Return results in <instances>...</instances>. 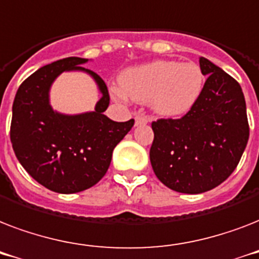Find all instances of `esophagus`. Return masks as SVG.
<instances>
[{
    "mask_svg": "<svg viewBox=\"0 0 259 259\" xmlns=\"http://www.w3.org/2000/svg\"><path fill=\"white\" fill-rule=\"evenodd\" d=\"M148 122H150V118L148 117V115L141 113L136 114V126L145 125V123H148Z\"/></svg>",
    "mask_w": 259,
    "mask_h": 259,
    "instance_id": "34e87169",
    "label": "esophagus"
}]
</instances>
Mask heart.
Listing matches in <instances>:
<instances>
[{
	"label": "heart",
	"mask_w": 259,
	"mask_h": 259,
	"mask_svg": "<svg viewBox=\"0 0 259 259\" xmlns=\"http://www.w3.org/2000/svg\"><path fill=\"white\" fill-rule=\"evenodd\" d=\"M121 87L111 93L118 101L130 98L164 117H179L192 110L204 89V75L195 63L175 60L154 62L132 67L122 74Z\"/></svg>",
	"instance_id": "heart-1"
}]
</instances>
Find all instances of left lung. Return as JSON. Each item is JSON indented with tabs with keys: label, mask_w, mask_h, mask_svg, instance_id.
Listing matches in <instances>:
<instances>
[{
	"label": "left lung",
	"mask_w": 259,
	"mask_h": 259,
	"mask_svg": "<svg viewBox=\"0 0 259 259\" xmlns=\"http://www.w3.org/2000/svg\"><path fill=\"white\" fill-rule=\"evenodd\" d=\"M197 103L180 119L152 122L150 164L168 188L201 193L222 184L237 168L249 140L246 102L239 83L208 59Z\"/></svg>",
	"instance_id": "left-lung-1"
}]
</instances>
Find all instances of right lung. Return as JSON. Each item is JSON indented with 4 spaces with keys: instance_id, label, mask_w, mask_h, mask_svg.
Segmentation results:
<instances>
[{
    "instance_id": "add662e5",
    "label": "right lung",
    "mask_w": 259,
    "mask_h": 259,
    "mask_svg": "<svg viewBox=\"0 0 259 259\" xmlns=\"http://www.w3.org/2000/svg\"><path fill=\"white\" fill-rule=\"evenodd\" d=\"M66 58L38 68L18 87L12 109L10 141L24 169L46 188L75 193L93 187L109 169L114 148L133 127L134 119L114 122L103 114L110 103L103 79ZM64 70H83L96 80L102 98L96 110L67 116L49 105L52 83Z\"/></svg>"
}]
</instances>
